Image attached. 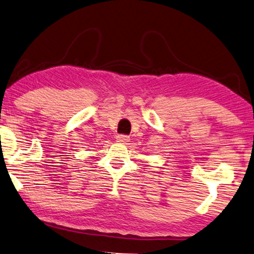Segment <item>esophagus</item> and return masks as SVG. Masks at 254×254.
<instances>
[{"label": "esophagus", "mask_w": 254, "mask_h": 254, "mask_svg": "<svg viewBox=\"0 0 254 254\" xmlns=\"http://www.w3.org/2000/svg\"><path fill=\"white\" fill-rule=\"evenodd\" d=\"M129 139H130L129 136L124 135V134H120L117 136V140L119 143H127V142H129Z\"/></svg>", "instance_id": "1"}]
</instances>
